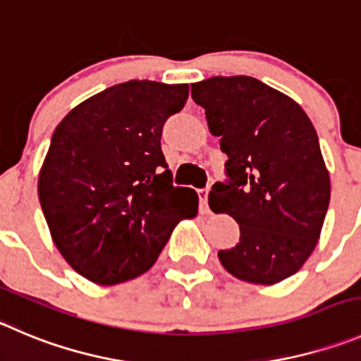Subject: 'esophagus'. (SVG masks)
<instances>
[{
  "instance_id": "obj_1",
  "label": "esophagus",
  "mask_w": 361,
  "mask_h": 361,
  "mask_svg": "<svg viewBox=\"0 0 361 361\" xmlns=\"http://www.w3.org/2000/svg\"><path fill=\"white\" fill-rule=\"evenodd\" d=\"M208 192L210 188H197V197H200V203H201V212L203 214H210V208H208Z\"/></svg>"
}]
</instances>
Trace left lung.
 <instances>
[{"instance_id": "8db88e82", "label": "left lung", "mask_w": 361, "mask_h": 361, "mask_svg": "<svg viewBox=\"0 0 361 361\" xmlns=\"http://www.w3.org/2000/svg\"><path fill=\"white\" fill-rule=\"evenodd\" d=\"M210 133L228 154L226 180L208 203L240 226L238 244L221 249L230 274L272 285L298 272L312 255L329 207V174L317 131L305 110L251 76L192 83Z\"/></svg>"}]
</instances>
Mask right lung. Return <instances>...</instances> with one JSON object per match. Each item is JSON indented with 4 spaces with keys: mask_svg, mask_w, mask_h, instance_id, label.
Listing matches in <instances>:
<instances>
[{
    "mask_svg": "<svg viewBox=\"0 0 361 361\" xmlns=\"http://www.w3.org/2000/svg\"><path fill=\"white\" fill-rule=\"evenodd\" d=\"M187 83L130 80L71 110L39 176V201L67 264L99 285L137 278L157 262L197 194L174 187L160 139Z\"/></svg>",
    "mask_w": 361,
    "mask_h": 361,
    "instance_id": "1",
    "label": "right lung"
}]
</instances>
